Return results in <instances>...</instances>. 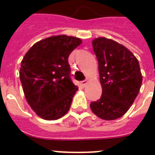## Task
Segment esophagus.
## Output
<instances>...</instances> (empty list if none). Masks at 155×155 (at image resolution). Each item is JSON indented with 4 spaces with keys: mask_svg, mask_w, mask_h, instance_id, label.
Instances as JSON below:
<instances>
[{
    "mask_svg": "<svg viewBox=\"0 0 155 155\" xmlns=\"http://www.w3.org/2000/svg\"><path fill=\"white\" fill-rule=\"evenodd\" d=\"M87 82H88V81H87V80H83V81H81V82H80V83H81V85L84 87L85 85H86L87 84Z\"/></svg>",
    "mask_w": 155,
    "mask_h": 155,
    "instance_id": "esophagus-1",
    "label": "esophagus"
}]
</instances>
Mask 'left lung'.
Wrapping results in <instances>:
<instances>
[{"label":"left lung","mask_w":155,"mask_h":155,"mask_svg":"<svg viewBox=\"0 0 155 155\" xmlns=\"http://www.w3.org/2000/svg\"><path fill=\"white\" fill-rule=\"evenodd\" d=\"M92 47L99 64L102 95L90 108L103 120H115L129 110L139 92L142 82L139 63L130 50L112 39L95 38Z\"/></svg>","instance_id":"obj_1"}]
</instances>
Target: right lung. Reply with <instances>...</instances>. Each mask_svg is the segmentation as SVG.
<instances>
[{
  "instance_id": "right-lung-1",
  "label": "right lung",
  "mask_w": 155,
  "mask_h": 155,
  "mask_svg": "<svg viewBox=\"0 0 155 155\" xmlns=\"http://www.w3.org/2000/svg\"><path fill=\"white\" fill-rule=\"evenodd\" d=\"M81 39L58 35L36 42L25 54L20 80L25 99L38 116L57 120L70 109L78 87L70 77V54Z\"/></svg>"
}]
</instances>
